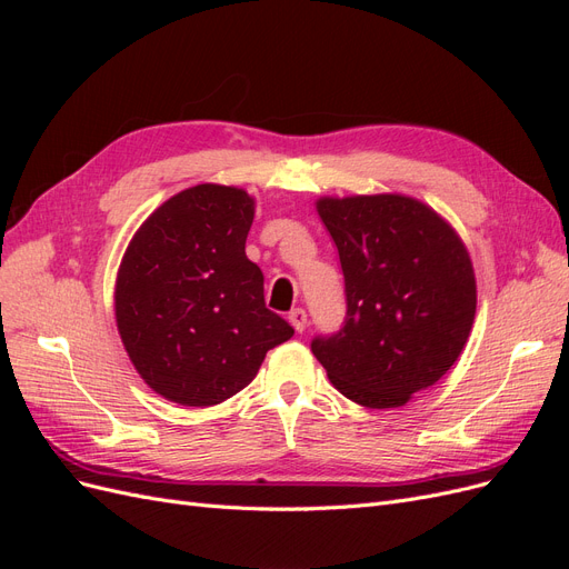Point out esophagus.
<instances>
[{
    "instance_id": "34e87169",
    "label": "esophagus",
    "mask_w": 569,
    "mask_h": 569,
    "mask_svg": "<svg viewBox=\"0 0 569 569\" xmlns=\"http://www.w3.org/2000/svg\"><path fill=\"white\" fill-rule=\"evenodd\" d=\"M289 322H291V327H295L297 332H303L306 330V322H308L303 308H295V311L289 313Z\"/></svg>"
}]
</instances>
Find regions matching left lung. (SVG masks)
<instances>
[{
  "label": "left lung",
  "instance_id": "8db88e82",
  "mask_svg": "<svg viewBox=\"0 0 569 569\" xmlns=\"http://www.w3.org/2000/svg\"><path fill=\"white\" fill-rule=\"evenodd\" d=\"M347 282V322L311 349L347 399L401 408L437 385L468 343L477 280L468 247L416 197H320Z\"/></svg>",
  "mask_w": 569,
  "mask_h": 569
}]
</instances>
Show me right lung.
<instances>
[{"label":"right lung","instance_id":"right-lung-1","mask_svg":"<svg viewBox=\"0 0 569 569\" xmlns=\"http://www.w3.org/2000/svg\"><path fill=\"white\" fill-rule=\"evenodd\" d=\"M256 199L242 187H187L153 211L118 266L113 311L130 363L178 406H216L242 391L295 335L263 301L247 258Z\"/></svg>","mask_w":569,"mask_h":569}]
</instances>
